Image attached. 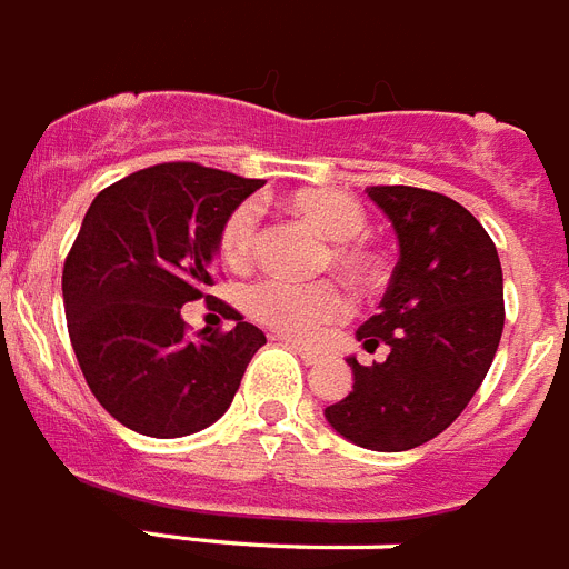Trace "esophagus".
I'll return each mask as SVG.
<instances>
[{
    "label": "esophagus",
    "mask_w": 569,
    "mask_h": 569,
    "mask_svg": "<svg viewBox=\"0 0 569 569\" xmlns=\"http://www.w3.org/2000/svg\"><path fill=\"white\" fill-rule=\"evenodd\" d=\"M288 345L293 348L296 353H299V357H302L305 366H317L319 359H322L319 357V351H313V348H308V345H299V342H293V339H288Z\"/></svg>",
    "instance_id": "34e87169"
}]
</instances>
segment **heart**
<instances>
[{
    "label": "heart",
    "instance_id": "heart-1",
    "mask_svg": "<svg viewBox=\"0 0 569 569\" xmlns=\"http://www.w3.org/2000/svg\"><path fill=\"white\" fill-rule=\"evenodd\" d=\"M281 207L328 238L325 264L351 281L353 288H377L386 276V261L362 232L368 227L366 207L342 189L305 187L281 196ZM259 241V216L250 203H241L224 218L218 232V252L232 270H244L256 256ZM247 313L256 322L273 328L293 339H317L319 333L348 313V299L333 281L290 284L281 279H267L252 284L244 296Z\"/></svg>",
    "mask_w": 569,
    "mask_h": 569
}]
</instances>
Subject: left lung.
I'll use <instances>...</instances> for the list:
<instances>
[{"mask_svg": "<svg viewBox=\"0 0 569 569\" xmlns=\"http://www.w3.org/2000/svg\"><path fill=\"white\" fill-rule=\"evenodd\" d=\"M400 247L380 313L359 325L368 353L351 395L325 409L345 440L371 451L429 443L469 406L503 331V273L489 232L458 201L417 187H368Z\"/></svg>", "mask_w": 569, "mask_h": 569, "instance_id": "1", "label": "left lung"}]
</instances>
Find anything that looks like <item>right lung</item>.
I'll list each match as a JSON object with an SVG mask.
<instances>
[{
	"label": "right lung",
	"mask_w": 569,
	"mask_h": 569,
	"mask_svg": "<svg viewBox=\"0 0 569 569\" xmlns=\"http://www.w3.org/2000/svg\"><path fill=\"white\" fill-rule=\"evenodd\" d=\"M259 187L198 163H158L91 201L62 267L68 337L91 395L126 429L187 437L230 409L264 333L221 302L230 331L189 337L181 310L207 296L221 224Z\"/></svg>",
	"instance_id": "obj_1"
}]
</instances>
